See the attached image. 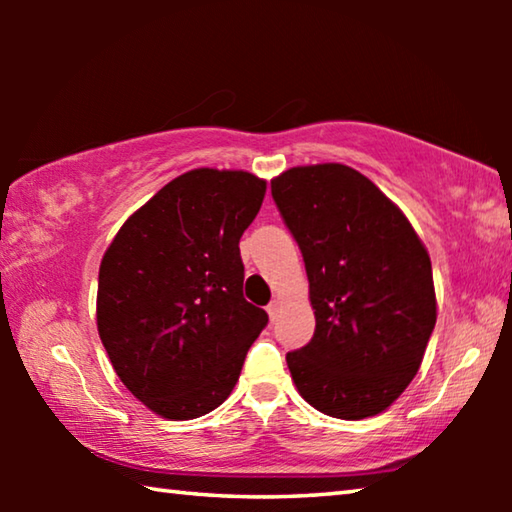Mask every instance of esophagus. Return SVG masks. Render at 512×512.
Returning <instances> with one entry per match:
<instances>
[{
	"label": "esophagus",
	"instance_id": "34e87169",
	"mask_svg": "<svg viewBox=\"0 0 512 512\" xmlns=\"http://www.w3.org/2000/svg\"><path fill=\"white\" fill-rule=\"evenodd\" d=\"M266 311H268V316H271V320H275L277 314H280V300H273L271 305L266 307Z\"/></svg>",
	"mask_w": 512,
	"mask_h": 512
}]
</instances>
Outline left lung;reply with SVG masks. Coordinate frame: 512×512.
Segmentation results:
<instances>
[{"instance_id":"1","label":"left lung","mask_w":512,"mask_h":512,"mask_svg":"<svg viewBox=\"0 0 512 512\" xmlns=\"http://www.w3.org/2000/svg\"><path fill=\"white\" fill-rule=\"evenodd\" d=\"M271 192L316 316L314 339L287 354L293 384L332 418L386 411L418 375L436 325L427 248L400 207L345 164L293 167Z\"/></svg>"}]
</instances>
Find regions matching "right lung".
<instances>
[{
  "label": "right lung",
  "instance_id": "obj_1",
  "mask_svg": "<svg viewBox=\"0 0 512 512\" xmlns=\"http://www.w3.org/2000/svg\"><path fill=\"white\" fill-rule=\"evenodd\" d=\"M264 194L248 171H187L128 216L101 259V343L162 418L194 420L228 400L268 323L244 298L239 255Z\"/></svg>",
  "mask_w": 512,
  "mask_h": 512
}]
</instances>
